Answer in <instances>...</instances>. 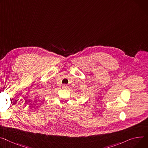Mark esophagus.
<instances>
[{
    "label": "esophagus",
    "instance_id": "obj_1",
    "mask_svg": "<svg viewBox=\"0 0 148 148\" xmlns=\"http://www.w3.org/2000/svg\"><path fill=\"white\" fill-rule=\"evenodd\" d=\"M68 87H69L68 86L66 85V84H63V85H62V88H63L64 89H66Z\"/></svg>",
    "mask_w": 148,
    "mask_h": 148
}]
</instances>
